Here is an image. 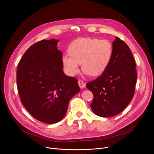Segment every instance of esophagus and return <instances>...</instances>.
<instances>
[{
	"label": "esophagus",
	"mask_w": 154,
	"mask_h": 154,
	"mask_svg": "<svg viewBox=\"0 0 154 154\" xmlns=\"http://www.w3.org/2000/svg\"><path fill=\"white\" fill-rule=\"evenodd\" d=\"M78 84H79L80 88H84L86 85L82 81V80H79L78 81Z\"/></svg>",
	"instance_id": "34e87169"
}]
</instances>
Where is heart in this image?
<instances>
[{
  "instance_id": "b5f03b06",
  "label": "heart",
  "mask_w": 154,
  "mask_h": 154,
  "mask_svg": "<svg viewBox=\"0 0 154 154\" xmlns=\"http://www.w3.org/2000/svg\"><path fill=\"white\" fill-rule=\"evenodd\" d=\"M70 54L62 57L63 65L69 75L79 72L80 63L85 75L99 76L109 66L113 55V46L107 40L80 38L69 48Z\"/></svg>"
}]
</instances>
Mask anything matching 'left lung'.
Returning <instances> with one entry per match:
<instances>
[{
    "label": "left lung",
    "instance_id": "8db88e82",
    "mask_svg": "<svg viewBox=\"0 0 154 154\" xmlns=\"http://www.w3.org/2000/svg\"><path fill=\"white\" fill-rule=\"evenodd\" d=\"M112 46V57L107 69L86 85L94 94L91 109L102 117L122 112L133 98L137 83L135 62L128 46L117 37Z\"/></svg>",
    "mask_w": 154,
    "mask_h": 154
}]
</instances>
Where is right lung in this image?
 <instances>
[{"label":"right lung","instance_id":"obj_1","mask_svg":"<svg viewBox=\"0 0 154 154\" xmlns=\"http://www.w3.org/2000/svg\"><path fill=\"white\" fill-rule=\"evenodd\" d=\"M59 40H42L30 46L20 59L17 84L23 106L35 119L46 124L66 116L70 100L80 89L75 77L64 74Z\"/></svg>","mask_w":154,"mask_h":154}]
</instances>
